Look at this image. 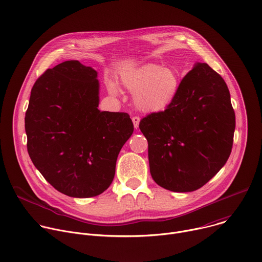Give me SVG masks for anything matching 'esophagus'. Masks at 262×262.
<instances>
[{
  "label": "esophagus",
  "mask_w": 262,
  "mask_h": 262,
  "mask_svg": "<svg viewBox=\"0 0 262 262\" xmlns=\"http://www.w3.org/2000/svg\"><path fill=\"white\" fill-rule=\"evenodd\" d=\"M132 120H133V123H134L135 128H138V127H139V123H140V117H139V116H134V117L132 118Z\"/></svg>",
  "instance_id": "obj_1"
}]
</instances>
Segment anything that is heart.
<instances>
[{"mask_svg":"<svg viewBox=\"0 0 262 262\" xmlns=\"http://www.w3.org/2000/svg\"><path fill=\"white\" fill-rule=\"evenodd\" d=\"M122 84L135 93L137 106L144 112H159L169 106L175 99L180 80L177 72L158 64H147L122 76ZM112 94H117V87L110 83Z\"/></svg>","mask_w":262,"mask_h":262,"instance_id":"1","label":"heart"}]
</instances>
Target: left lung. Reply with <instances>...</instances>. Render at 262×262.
<instances>
[{"label": "left lung", "mask_w": 262, "mask_h": 262, "mask_svg": "<svg viewBox=\"0 0 262 262\" xmlns=\"http://www.w3.org/2000/svg\"><path fill=\"white\" fill-rule=\"evenodd\" d=\"M150 174L162 188L193 192L226 164L232 149L235 114L228 87L206 63H197L179 84L165 111L144 117Z\"/></svg>", "instance_id": "1"}]
</instances>
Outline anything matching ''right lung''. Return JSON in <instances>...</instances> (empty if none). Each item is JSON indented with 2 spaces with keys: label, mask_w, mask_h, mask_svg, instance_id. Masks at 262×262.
Wrapping results in <instances>:
<instances>
[{
  "label": "right lung",
  "mask_w": 262,
  "mask_h": 262,
  "mask_svg": "<svg viewBox=\"0 0 262 262\" xmlns=\"http://www.w3.org/2000/svg\"><path fill=\"white\" fill-rule=\"evenodd\" d=\"M97 72L77 60L37 79L26 112L29 156L60 193L89 198L113 181L116 161L134 132L127 113L100 112Z\"/></svg>",
  "instance_id": "right-lung-1"
}]
</instances>
